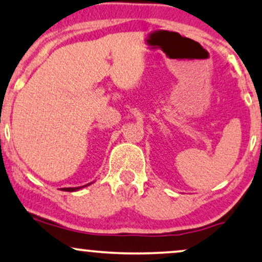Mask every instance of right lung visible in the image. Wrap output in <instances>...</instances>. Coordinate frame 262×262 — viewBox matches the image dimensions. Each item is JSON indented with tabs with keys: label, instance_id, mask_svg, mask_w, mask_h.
Segmentation results:
<instances>
[{
	"label": "right lung",
	"instance_id": "obj_1",
	"mask_svg": "<svg viewBox=\"0 0 262 262\" xmlns=\"http://www.w3.org/2000/svg\"><path fill=\"white\" fill-rule=\"evenodd\" d=\"M91 183H93V182H91ZM91 183H87V185L80 186V187H70V188H62L60 190H64V192H76V190L82 189V188H85V187L90 186V185H91Z\"/></svg>",
	"mask_w": 262,
	"mask_h": 262
}]
</instances>
